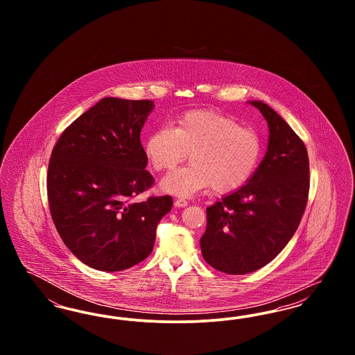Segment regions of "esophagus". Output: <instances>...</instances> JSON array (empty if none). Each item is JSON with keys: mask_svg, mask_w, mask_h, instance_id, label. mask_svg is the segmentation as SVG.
<instances>
[{"mask_svg": "<svg viewBox=\"0 0 355 355\" xmlns=\"http://www.w3.org/2000/svg\"><path fill=\"white\" fill-rule=\"evenodd\" d=\"M174 206L175 207H185V206H187V201L184 198H178V200L174 201Z\"/></svg>", "mask_w": 355, "mask_h": 355, "instance_id": "1", "label": "esophagus"}]
</instances>
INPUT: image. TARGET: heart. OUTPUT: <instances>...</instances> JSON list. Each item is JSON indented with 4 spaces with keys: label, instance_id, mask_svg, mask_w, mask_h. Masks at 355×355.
<instances>
[{
    "label": "heart",
    "instance_id": "obj_1",
    "mask_svg": "<svg viewBox=\"0 0 355 355\" xmlns=\"http://www.w3.org/2000/svg\"><path fill=\"white\" fill-rule=\"evenodd\" d=\"M146 155L157 171L173 169L187 154L191 164L174 170L162 181L166 193L190 197L211 186L216 193H232L245 185L258 165L262 142L250 128L213 110L189 112L177 125L161 128L146 142Z\"/></svg>",
    "mask_w": 355,
    "mask_h": 355
}]
</instances>
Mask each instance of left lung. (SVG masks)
<instances>
[{"mask_svg": "<svg viewBox=\"0 0 355 355\" xmlns=\"http://www.w3.org/2000/svg\"><path fill=\"white\" fill-rule=\"evenodd\" d=\"M249 103L268 121V150L248 184L206 209L200 241L211 268L236 275L263 268L282 252L298 229L310 186L304 141L269 105Z\"/></svg>", "mask_w": 355, "mask_h": 355, "instance_id": "8db88e82", "label": "left lung"}]
</instances>
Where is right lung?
<instances>
[{"label":"right lung","mask_w":355,"mask_h":355,"mask_svg":"<svg viewBox=\"0 0 355 355\" xmlns=\"http://www.w3.org/2000/svg\"><path fill=\"white\" fill-rule=\"evenodd\" d=\"M153 107L149 100L102 98L53 148L51 220L69 250L93 269L121 271L142 262L173 206L170 196L132 201L154 184L139 139Z\"/></svg>","instance_id":"1"}]
</instances>
